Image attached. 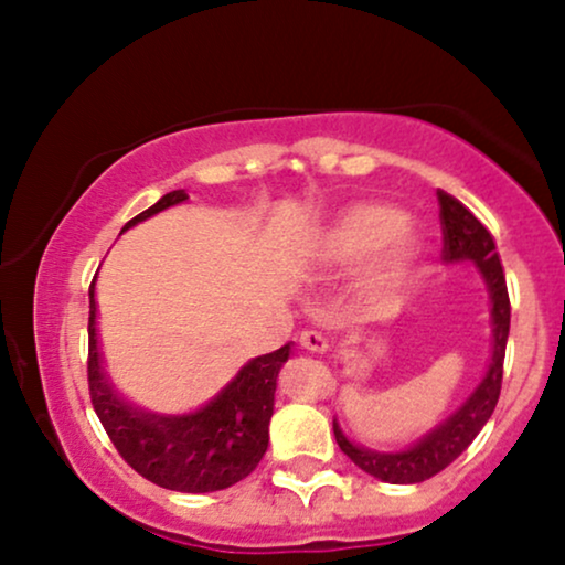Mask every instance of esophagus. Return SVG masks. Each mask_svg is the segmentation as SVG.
I'll list each match as a JSON object with an SVG mask.
<instances>
[{"label":"esophagus","mask_w":565,"mask_h":565,"mask_svg":"<svg viewBox=\"0 0 565 565\" xmlns=\"http://www.w3.org/2000/svg\"><path fill=\"white\" fill-rule=\"evenodd\" d=\"M299 344H302V349H307V352H312V354L328 352V341L323 339V333H318V331H302V335H299Z\"/></svg>","instance_id":"obj_1"}]
</instances>
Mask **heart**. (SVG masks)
<instances>
[{
	"mask_svg": "<svg viewBox=\"0 0 565 565\" xmlns=\"http://www.w3.org/2000/svg\"><path fill=\"white\" fill-rule=\"evenodd\" d=\"M404 226V213L391 205H352L320 232L316 255L341 266L370 260L365 287L373 295H391L404 287L419 258V242Z\"/></svg>",
	"mask_w": 565,
	"mask_h": 565,
	"instance_id": "1",
	"label": "heart"
}]
</instances>
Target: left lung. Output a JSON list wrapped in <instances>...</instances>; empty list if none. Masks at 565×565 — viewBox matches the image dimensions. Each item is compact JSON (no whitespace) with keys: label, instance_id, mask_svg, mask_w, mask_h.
Listing matches in <instances>:
<instances>
[{"label":"left lung","instance_id":"obj_1","mask_svg":"<svg viewBox=\"0 0 565 565\" xmlns=\"http://www.w3.org/2000/svg\"><path fill=\"white\" fill-rule=\"evenodd\" d=\"M440 205V232H443V260L461 263L472 260L488 284L492 299V360L488 375L477 385L472 396L463 402L459 412H454L446 423H440L433 433H427L423 440L414 443L402 454H377L370 448L354 446L341 433V427L333 419V435L339 448L352 459L362 472L377 477V480L391 484H414L435 477L448 463L459 459L467 451L469 443L477 438L484 423L495 409L498 396H501L503 383V360H505V341H509L511 326V302L509 289H505V276L501 258H498L495 242L490 232L469 213L459 200L438 190Z\"/></svg>","mask_w":565,"mask_h":565}]
</instances>
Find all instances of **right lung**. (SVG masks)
<instances>
[{
	"instance_id": "1",
	"label": "right lung",
	"mask_w": 565,
	"mask_h": 565,
	"mask_svg": "<svg viewBox=\"0 0 565 565\" xmlns=\"http://www.w3.org/2000/svg\"><path fill=\"white\" fill-rule=\"evenodd\" d=\"M182 200H188L184 190L167 192L159 203L127 221L125 230ZM93 284L96 278L88 289V388L93 409L119 456L140 477L177 492H213L245 480L268 448L276 377L289 360L291 347L284 344L276 352L249 360L237 377L195 414L159 417V414L140 412L114 394L102 373Z\"/></svg>"
}]
</instances>
